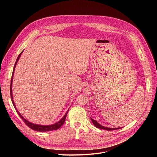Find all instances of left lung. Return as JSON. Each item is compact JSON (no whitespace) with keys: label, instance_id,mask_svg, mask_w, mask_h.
Wrapping results in <instances>:
<instances>
[{"label":"left lung","instance_id":"left-lung-1","mask_svg":"<svg viewBox=\"0 0 157 157\" xmlns=\"http://www.w3.org/2000/svg\"><path fill=\"white\" fill-rule=\"evenodd\" d=\"M91 120L93 123V124L95 125V127H96L97 128H101V129H103V130H117V129H119V128H108V127H105L104 126H102L101 125H100L99 123H98L97 121H95V120H93L92 118H91Z\"/></svg>","mask_w":157,"mask_h":157}]
</instances>
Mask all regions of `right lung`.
<instances>
[{
	"label": "right lung",
	"instance_id": "1",
	"mask_svg": "<svg viewBox=\"0 0 157 157\" xmlns=\"http://www.w3.org/2000/svg\"><path fill=\"white\" fill-rule=\"evenodd\" d=\"M23 53L21 52L20 53V55H18L17 59H16V63L14 64V69H13V74H12V77H11V86H10V94H11V101H12V103L14 107V108L16 111V112L18 113V114H19V116L20 117V118L23 120V121H24V123H25V124L29 127L31 129L34 130H36V131H38V132H48V131H53V130H57L59 129V128H60L62 127V125L63 124L65 121V118H66V116H67V113L69 111V110L67 111V113H65V114L63 116V117L58 122H56V123H54V124H52V125H37V124H34V123H32L29 121H27L26 119H25L20 114V113L18 112V111L17 110V109H16V106H15V104H14V101H13V93H12V83H13V75H14V69H15V67H16V63H17L21 55V53Z\"/></svg>",
	"mask_w": 157,
	"mask_h": 157
}]
</instances>
